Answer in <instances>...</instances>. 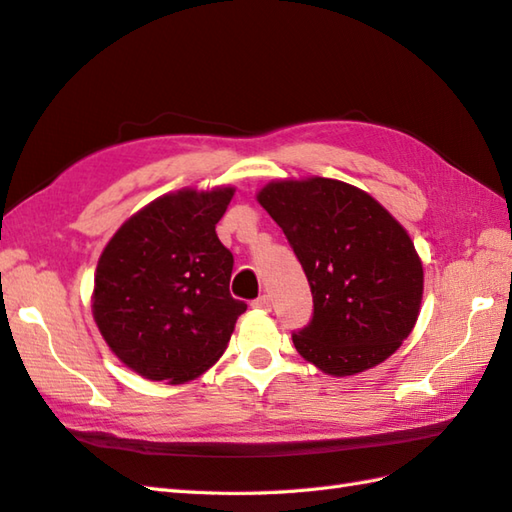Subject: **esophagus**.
Masks as SVG:
<instances>
[{"mask_svg":"<svg viewBox=\"0 0 512 512\" xmlns=\"http://www.w3.org/2000/svg\"><path fill=\"white\" fill-rule=\"evenodd\" d=\"M270 306H273V299H270L268 295H262L253 301V308H257V310H270Z\"/></svg>","mask_w":512,"mask_h":512,"instance_id":"1","label":"esophagus"}]
</instances>
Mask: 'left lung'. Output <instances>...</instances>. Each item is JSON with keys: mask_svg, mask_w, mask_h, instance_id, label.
I'll return each mask as SVG.
<instances>
[{"mask_svg": "<svg viewBox=\"0 0 512 512\" xmlns=\"http://www.w3.org/2000/svg\"><path fill=\"white\" fill-rule=\"evenodd\" d=\"M257 202L281 226L312 290L314 314L292 334L330 376L394 354L418 321L424 273L409 233L372 195L332 178L273 180Z\"/></svg>", "mask_w": 512, "mask_h": 512, "instance_id": "8db88e82", "label": "left lung"}]
</instances>
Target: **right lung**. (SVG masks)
Wrapping results in <instances>:
<instances>
[{"label": "right lung", "instance_id": "obj_1", "mask_svg": "<svg viewBox=\"0 0 512 512\" xmlns=\"http://www.w3.org/2000/svg\"><path fill=\"white\" fill-rule=\"evenodd\" d=\"M235 187L180 189L118 228L99 257L92 314L132 372L182 385L213 367L246 303L228 292L233 255L215 233Z\"/></svg>", "mask_w": 512, "mask_h": 512}]
</instances>
